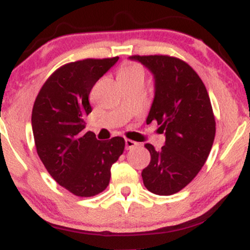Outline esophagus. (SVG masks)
<instances>
[{
	"instance_id": "obj_1",
	"label": "esophagus",
	"mask_w": 250,
	"mask_h": 250,
	"mask_svg": "<svg viewBox=\"0 0 250 250\" xmlns=\"http://www.w3.org/2000/svg\"><path fill=\"white\" fill-rule=\"evenodd\" d=\"M125 148L127 149H131V148H134V147H136L137 146V142H135V141H133V140H125Z\"/></svg>"
}]
</instances>
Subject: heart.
Masks as SVG:
<instances>
[{"label": "heart", "instance_id": "obj_1", "mask_svg": "<svg viewBox=\"0 0 250 250\" xmlns=\"http://www.w3.org/2000/svg\"><path fill=\"white\" fill-rule=\"evenodd\" d=\"M143 77V69L136 63H125L119 71V80Z\"/></svg>", "mask_w": 250, "mask_h": 250}]
</instances>
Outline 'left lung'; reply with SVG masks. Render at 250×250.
<instances>
[{"instance_id":"obj_1","label":"left lung","mask_w":250,"mask_h":250,"mask_svg":"<svg viewBox=\"0 0 250 250\" xmlns=\"http://www.w3.org/2000/svg\"><path fill=\"white\" fill-rule=\"evenodd\" d=\"M154 77V100L147 125L156 121L166 135L155 150L146 145L151 160L142 170L143 185L156 195L183 189L207 161L215 137V119L205 84L195 70L176 57L130 56Z\"/></svg>"}]
</instances>
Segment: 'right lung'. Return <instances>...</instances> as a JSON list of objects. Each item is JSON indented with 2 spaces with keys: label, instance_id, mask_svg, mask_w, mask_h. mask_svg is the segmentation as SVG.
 Here are the masks:
<instances>
[{
  "label": "right lung",
  "instance_id": "1",
  "mask_svg": "<svg viewBox=\"0 0 250 250\" xmlns=\"http://www.w3.org/2000/svg\"><path fill=\"white\" fill-rule=\"evenodd\" d=\"M117 61L119 57L87 59L64 64L43 84L34 103L37 154L51 177L76 196L104 190L111 166L125 150L123 137L99 141L94 133L83 131L91 113V88Z\"/></svg>",
  "mask_w": 250,
  "mask_h": 250
}]
</instances>
